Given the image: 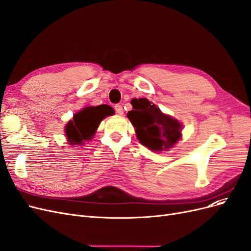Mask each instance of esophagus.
<instances>
[{
  "instance_id": "34e87169",
  "label": "esophagus",
  "mask_w": 251,
  "mask_h": 251,
  "mask_svg": "<svg viewBox=\"0 0 251 251\" xmlns=\"http://www.w3.org/2000/svg\"><path fill=\"white\" fill-rule=\"evenodd\" d=\"M114 109H115V112L118 114V115H121V114L124 113L123 105H121V104H115V105H114Z\"/></svg>"
}]
</instances>
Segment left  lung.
<instances>
[{"label": "left lung", "instance_id": "1", "mask_svg": "<svg viewBox=\"0 0 251 251\" xmlns=\"http://www.w3.org/2000/svg\"><path fill=\"white\" fill-rule=\"evenodd\" d=\"M131 103L133 110L127 112L126 116L144 147L153 151H165L180 139L182 126L178 120L165 115L147 98H134Z\"/></svg>", "mask_w": 251, "mask_h": 251}]
</instances>
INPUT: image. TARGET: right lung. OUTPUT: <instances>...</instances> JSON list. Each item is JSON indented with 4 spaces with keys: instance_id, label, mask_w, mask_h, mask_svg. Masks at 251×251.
Instances as JSON below:
<instances>
[{
    "instance_id": "right-lung-1",
    "label": "right lung",
    "mask_w": 251,
    "mask_h": 251,
    "mask_svg": "<svg viewBox=\"0 0 251 251\" xmlns=\"http://www.w3.org/2000/svg\"><path fill=\"white\" fill-rule=\"evenodd\" d=\"M114 110L108 104L88 107L76 113L66 126V136L71 144H80L83 140L93 137L100 121L109 115H113Z\"/></svg>"
}]
</instances>
